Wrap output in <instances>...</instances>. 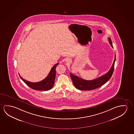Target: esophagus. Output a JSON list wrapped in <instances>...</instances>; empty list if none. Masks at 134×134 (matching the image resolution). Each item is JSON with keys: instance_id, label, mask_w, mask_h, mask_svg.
I'll list each match as a JSON object with an SVG mask.
<instances>
[{"instance_id": "esophagus-1", "label": "esophagus", "mask_w": 134, "mask_h": 134, "mask_svg": "<svg viewBox=\"0 0 134 134\" xmlns=\"http://www.w3.org/2000/svg\"><path fill=\"white\" fill-rule=\"evenodd\" d=\"M71 61V60L69 59H66V63H70Z\"/></svg>"}]
</instances>
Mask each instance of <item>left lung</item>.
<instances>
[{
  "mask_svg": "<svg viewBox=\"0 0 134 134\" xmlns=\"http://www.w3.org/2000/svg\"><path fill=\"white\" fill-rule=\"evenodd\" d=\"M108 41L110 44L111 47H113L112 41L110 38H108ZM115 58L113 63L112 66H111L110 70H109L107 74L102 75V76L99 77L96 79L87 81L80 78L77 76L74 75L72 73H70V76L72 81L74 87L77 89H79L80 90H91L93 89L98 88L100 87L102 85H104L108 80L110 79L112 75L113 71L114 70V66H115Z\"/></svg>",
  "mask_w": 134,
  "mask_h": 134,
  "instance_id": "1",
  "label": "left lung"
}]
</instances>
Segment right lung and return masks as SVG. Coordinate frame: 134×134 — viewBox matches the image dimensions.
<instances>
[{
  "label": "right lung",
  "instance_id": "obj_1",
  "mask_svg": "<svg viewBox=\"0 0 134 134\" xmlns=\"http://www.w3.org/2000/svg\"><path fill=\"white\" fill-rule=\"evenodd\" d=\"M59 64L57 63L53 66L49 74L44 80L38 82H32L26 81L19 74L22 80L30 88L36 90L47 91L53 87L56 76V68Z\"/></svg>",
  "mask_w": 134,
  "mask_h": 134
}]
</instances>
